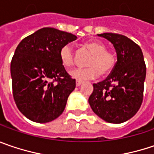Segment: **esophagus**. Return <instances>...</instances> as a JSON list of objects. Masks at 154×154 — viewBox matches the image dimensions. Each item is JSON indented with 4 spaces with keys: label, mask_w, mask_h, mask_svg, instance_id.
<instances>
[{
    "label": "esophagus",
    "mask_w": 154,
    "mask_h": 154,
    "mask_svg": "<svg viewBox=\"0 0 154 154\" xmlns=\"http://www.w3.org/2000/svg\"><path fill=\"white\" fill-rule=\"evenodd\" d=\"M82 84H83L82 81H79V80H77V81H76V85H77V86H80Z\"/></svg>",
    "instance_id": "34e87169"
}]
</instances>
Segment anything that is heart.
Masks as SVG:
<instances>
[{"label":"heart","mask_w":154,"mask_h":154,"mask_svg":"<svg viewBox=\"0 0 154 154\" xmlns=\"http://www.w3.org/2000/svg\"><path fill=\"white\" fill-rule=\"evenodd\" d=\"M85 47L92 53L88 62V68H78L71 70L70 76L79 80L94 79L100 75L106 76L109 74L116 65V57L106 50L103 44L91 40L85 44ZM59 58L65 68H70L74 65L75 57L73 49L70 45H65L59 51Z\"/></svg>","instance_id":"b5f03b06"}]
</instances>
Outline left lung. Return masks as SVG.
<instances>
[{
	"instance_id": "8db88e82",
	"label": "left lung",
	"mask_w": 154,
	"mask_h": 154,
	"mask_svg": "<svg viewBox=\"0 0 154 154\" xmlns=\"http://www.w3.org/2000/svg\"><path fill=\"white\" fill-rule=\"evenodd\" d=\"M97 35L113 44L117 62L109 77L93 84L89 103L105 122L122 123L134 116L142 103L146 73L143 53L137 44L124 35L112 32Z\"/></svg>"
}]
</instances>
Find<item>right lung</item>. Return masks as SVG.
<instances>
[{"mask_svg": "<svg viewBox=\"0 0 154 154\" xmlns=\"http://www.w3.org/2000/svg\"><path fill=\"white\" fill-rule=\"evenodd\" d=\"M77 36L44 27L18 45L10 70L13 95L19 110L29 120L49 122L64 110L76 80L66 72L59 51Z\"/></svg>", "mask_w": 154, "mask_h": 154, "instance_id": "obj_1", "label": "right lung"}]
</instances>
